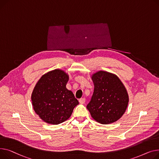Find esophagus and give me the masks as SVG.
Returning <instances> with one entry per match:
<instances>
[{"label": "esophagus", "mask_w": 159, "mask_h": 159, "mask_svg": "<svg viewBox=\"0 0 159 159\" xmlns=\"http://www.w3.org/2000/svg\"><path fill=\"white\" fill-rule=\"evenodd\" d=\"M79 102L81 104H84L85 102V98H81L79 99Z\"/></svg>", "instance_id": "esophagus-1"}]
</instances>
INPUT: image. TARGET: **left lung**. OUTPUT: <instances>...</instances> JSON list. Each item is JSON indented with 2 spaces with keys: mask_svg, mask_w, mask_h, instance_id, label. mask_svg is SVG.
Instances as JSON below:
<instances>
[{
  "mask_svg": "<svg viewBox=\"0 0 159 159\" xmlns=\"http://www.w3.org/2000/svg\"><path fill=\"white\" fill-rule=\"evenodd\" d=\"M94 90L87 108L102 125L113 123L125 114L129 96L124 84L115 74L99 70L91 76Z\"/></svg>",
  "mask_w": 159,
  "mask_h": 159,
  "instance_id": "left-lung-1",
  "label": "left lung"
}]
</instances>
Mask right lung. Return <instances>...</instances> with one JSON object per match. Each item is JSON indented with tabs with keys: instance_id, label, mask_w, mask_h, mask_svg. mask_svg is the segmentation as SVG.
Segmentation results:
<instances>
[{
	"instance_id": "right-lung-1",
	"label": "right lung",
	"mask_w": 159,
	"mask_h": 159,
	"mask_svg": "<svg viewBox=\"0 0 159 159\" xmlns=\"http://www.w3.org/2000/svg\"><path fill=\"white\" fill-rule=\"evenodd\" d=\"M69 76L64 70H51L36 83L31 94L35 113L44 122L58 125L67 120L79 104L71 90L66 88Z\"/></svg>"
}]
</instances>
